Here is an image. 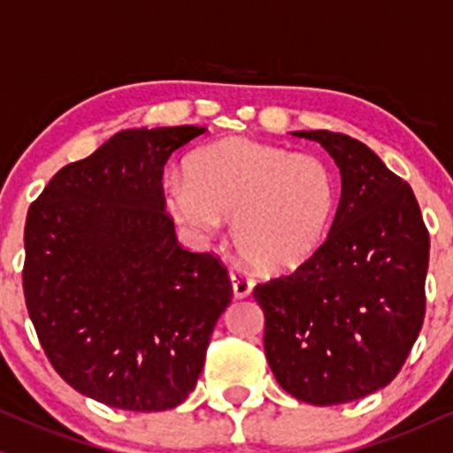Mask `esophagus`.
Returning <instances> with one entry per match:
<instances>
[{
  "label": "esophagus",
  "instance_id": "34e87169",
  "mask_svg": "<svg viewBox=\"0 0 453 453\" xmlns=\"http://www.w3.org/2000/svg\"><path fill=\"white\" fill-rule=\"evenodd\" d=\"M230 280H232V288H234V296L236 299H244V296H249L253 293V280L246 278L242 272H236V269H232L230 272Z\"/></svg>",
  "mask_w": 453,
  "mask_h": 453
}]
</instances>
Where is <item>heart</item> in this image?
<instances>
[{"label":"heart","instance_id":"heart-1","mask_svg":"<svg viewBox=\"0 0 453 453\" xmlns=\"http://www.w3.org/2000/svg\"><path fill=\"white\" fill-rule=\"evenodd\" d=\"M184 173L165 190L173 221L194 242L207 244L234 217V244L261 272H290L311 259L334 217L328 165L249 137L200 148Z\"/></svg>","mask_w":453,"mask_h":453}]
</instances>
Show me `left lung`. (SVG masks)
<instances>
[{"label":"left lung","mask_w":453,"mask_h":453,"mask_svg":"<svg viewBox=\"0 0 453 453\" xmlns=\"http://www.w3.org/2000/svg\"><path fill=\"white\" fill-rule=\"evenodd\" d=\"M318 142L341 171V203L326 242L290 276L257 284L265 357L286 393L311 405L385 388L425 319L428 232L399 175L362 142L293 131Z\"/></svg>","instance_id":"1"}]
</instances>
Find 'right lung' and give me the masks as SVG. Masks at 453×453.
I'll use <instances>...</instances> for the list:
<instances>
[{"instance_id": "obj_1", "label": "right lung", "mask_w": 453, "mask_h": 453, "mask_svg": "<svg viewBox=\"0 0 453 453\" xmlns=\"http://www.w3.org/2000/svg\"><path fill=\"white\" fill-rule=\"evenodd\" d=\"M203 134L119 131L28 209L22 288L39 342L74 391L111 408L184 402L232 301L226 267L181 249L165 211V165Z\"/></svg>"}]
</instances>
